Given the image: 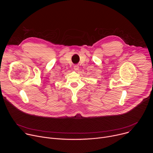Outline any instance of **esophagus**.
<instances>
[{"instance_id":"34e87169","label":"esophagus","mask_w":153,"mask_h":153,"mask_svg":"<svg viewBox=\"0 0 153 153\" xmlns=\"http://www.w3.org/2000/svg\"><path fill=\"white\" fill-rule=\"evenodd\" d=\"M79 65H74V70L75 71H77V70H79Z\"/></svg>"}]
</instances>
